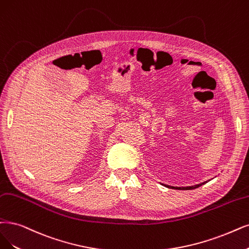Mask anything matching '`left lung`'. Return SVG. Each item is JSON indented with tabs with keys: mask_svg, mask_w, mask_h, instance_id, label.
Returning a JSON list of instances; mask_svg holds the SVG:
<instances>
[{
	"mask_svg": "<svg viewBox=\"0 0 249 249\" xmlns=\"http://www.w3.org/2000/svg\"><path fill=\"white\" fill-rule=\"evenodd\" d=\"M202 185H204V182H202V183H200V185H197V186H192V187H182V188H174V187H172V188L178 189V190H191V189H196V188H198V187H200Z\"/></svg>",
	"mask_w": 249,
	"mask_h": 249,
	"instance_id": "left-lung-1",
	"label": "left lung"
}]
</instances>
